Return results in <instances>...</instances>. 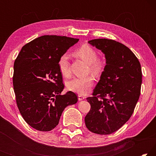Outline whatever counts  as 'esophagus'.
<instances>
[{"instance_id":"esophagus-1","label":"esophagus","mask_w":156,"mask_h":156,"mask_svg":"<svg viewBox=\"0 0 156 156\" xmlns=\"http://www.w3.org/2000/svg\"><path fill=\"white\" fill-rule=\"evenodd\" d=\"M78 100H83L84 99V96H82V95H78Z\"/></svg>"}]
</instances>
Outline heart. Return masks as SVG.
<instances>
[{
  "instance_id": "1",
  "label": "heart",
  "mask_w": 156,
  "mask_h": 156,
  "mask_svg": "<svg viewBox=\"0 0 156 156\" xmlns=\"http://www.w3.org/2000/svg\"><path fill=\"white\" fill-rule=\"evenodd\" d=\"M75 54L89 65V70L95 76H100L104 70L105 61L98 58V54L94 48L88 44H83L75 51ZM58 66L61 74L67 76L70 73L69 57L67 54L59 58ZM94 83V78L89 76L85 78H73L67 83L68 90L80 95H84L90 91Z\"/></svg>"
}]
</instances>
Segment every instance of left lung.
I'll return each instance as SVG.
<instances>
[{
    "label": "left lung",
    "mask_w": 156,
    "mask_h": 156,
    "mask_svg": "<svg viewBox=\"0 0 156 156\" xmlns=\"http://www.w3.org/2000/svg\"><path fill=\"white\" fill-rule=\"evenodd\" d=\"M88 43L105 54L106 65L93 96L87 98L91 109L84 122L90 131L108 135L133 114L140 94L141 66L135 54L117 41L99 38Z\"/></svg>",
    "instance_id": "left-lung-1"
}]
</instances>
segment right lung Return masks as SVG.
I'll return each mask as SVG.
<instances>
[{"instance_id": "obj_1", "label": "right lung", "mask_w": 156, "mask_h": 156, "mask_svg": "<svg viewBox=\"0 0 156 156\" xmlns=\"http://www.w3.org/2000/svg\"><path fill=\"white\" fill-rule=\"evenodd\" d=\"M78 38L43 36L21 49L14 65L13 85L17 106L29 125L41 131L58 125L66 107L76 104L72 91L60 95L64 89L58 61Z\"/></svg>"}]
</instances>
